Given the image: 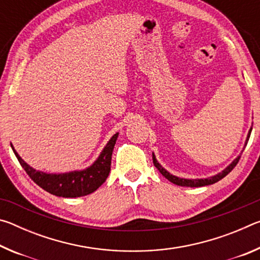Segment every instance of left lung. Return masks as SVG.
<instances>
[{
	"label": "left lung",
	"mask_w": 260,
	"mask_h": 260,
	"mask_svg": "<svg viewBox=\"0 0 260 260\" xmlns=\"http://www.w3.org/2000/svg\"><path fill=\"white\" fill-rule=\"evenodd\" d=\"M251 131H252V127L250 128L248 136H246V140H245V144L244 147L246 146V143H248L249 138H250V134H251ZM240 157L241 156H237L234 160H233L230 165H228L225 170L221 171V172L213 175V177H210V178H205V179H183V178H179V177H175V175L171 174L170 172H167V171L162 167L158 160L156 159V156L155 153L152 152V160H153V165L157 167V170L159 171V172L164 175V177L171 181L174 184H177V186H181V187H202V186H208V184H212L218 182L219 180H221L222 178H225L226 175L231 172V171L234 169L236 166L237 162L240 160Z\"/></svg>",
	"instance_id": "8db88e82"
}]
</instances>
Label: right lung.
Returning a JSON list of instances; mask_svg holds the SVG:
<instances>
[{
    "instance_id": "1",
    "label": "right lung",
    "mask_w": 260,
    "mask_h": 260,
    "mask_svg": "<svg viewBox=\"0 0 260 260\" xmlns=\"http://www.w3.org/2000/svg\"><path fill=\"white\" fill-rule=\"evenodd\" d=\"M118 134L119 133H116L109 140L98 159L90 166L85 170L71 171L67 173H46L35 170L21 159L12 144L11 148L26 173L38 186L55 196L73 199V197H81L94 192L107 180L110 173V167H111L112 151Z\"/></svg>"
}]
</instances>
